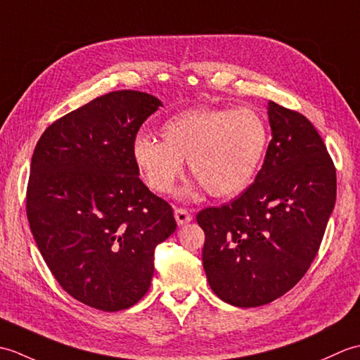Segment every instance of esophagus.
I'll return each mask as SVG.
<instances>
[{"instance_id":"1","label":"esophagus","mask_w":360,"mask_h":360,"mask_svg":"<svg viewBox=\"0 0 360 360\" xmlns=\"http://www.w3.org/2000/svg\"><path fill=\"white\" fill-rule=\"evenodd\" d=\"M174 218H176V223H178V226H186L187 223L192 221V213H190L187 209L178 207V209H174Z\"/></svg>"}]
</instances>
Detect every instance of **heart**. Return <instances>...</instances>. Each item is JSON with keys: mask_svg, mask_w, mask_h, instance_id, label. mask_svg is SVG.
I'll use <instances>...</instances> for the list:
<instances>
[{"mask_svg": "<svg viewBox=\"0 0 360 360\" xmlns=\"http://www.w3.org/2000/svg\"><path fill=\"white\" fill-rule=\"evenodd\" d=\"M160 139L139 136L133 143V159L151 190L170 193L187 160L198 186L210 196L233 198L255 179L269 128L255 110L200 106L168 119Z\"/></svg>", "mask_w": 360, "mask_h": 360, "instance_id": "obj_1", "label": "heart"}]
</instances>
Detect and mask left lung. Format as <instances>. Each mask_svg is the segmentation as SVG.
Listing matches in <instances>:
<instances>
[{"mask_svg":"<svg viewBox=\"0 0 360 360\" xmlns=\"http://www.w3.org/2000/svg\"><path fill=\"white\" fill-rule=\"evenodd\" d=\"M267 116L272 139L255 181L196 215L209 285L240 308L271 303L302 280L335 204V167L314 125L275 102Z\"/></svg>","mask_w":360,"mask_h":360,"instance_id":"left-lung-1","label":"left lung"}]
</instances>
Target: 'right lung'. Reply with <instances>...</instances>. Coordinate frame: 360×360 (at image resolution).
Masks as SVG:
<instances>
[{"mask_svg":"<svg viewBox=\"0 0 360 360\" xmlns=\"http://www.w3.org/2000/svg\"><path fill=\"white\" fill-rule=\"evenodd\" d=\"M159 98L112 91L44 129L30 162L26 213L68 294L116 312L147 292L155 249L176 231L172 205L139 179L133 143Z\"/></svg>","mask_w":360,"mask_h":360,"instance_id":"right-lung-1","label":"right lung"}]
</instances>
